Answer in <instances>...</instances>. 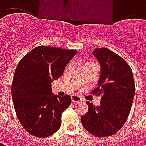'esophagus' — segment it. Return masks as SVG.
I'll use <instances>...</instances> for the list:
<instances>
[{
    "label": "esophagus",
    "mask_w": 146,
    "mask_h": 146,
    "mask_svg": "<svg viewBox=\"0 0 146 146\" xmlns=\"http://www.w3.org/2000/svg\"><path fill=\"white\" fill-rule=\"evenodd\" d=\"M72 102H73V103H76V102H80L82 101V99L80 98V97L79 96H77V95H73L72 97Z\"/></svg>",
    "instance_id": "esophagus-1"
}]
</instances>
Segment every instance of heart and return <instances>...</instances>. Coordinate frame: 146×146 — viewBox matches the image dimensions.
Returning <instances> with one entry per match:
<instances>
[{
  "mask_svg": "<svg viewBox=\"0 0 146 146\" xmlns=\"http://www.w3.org/2000/svg\"><path fill=\"white\" fill-rule=\"evenodd\" d=\"M90 63H92V62H90Z\"/></svg>",
  "mask_w": 146,
  "mask_h": 146,
  "instance_id": "1",
  "label": "heart"
}]
</instances>
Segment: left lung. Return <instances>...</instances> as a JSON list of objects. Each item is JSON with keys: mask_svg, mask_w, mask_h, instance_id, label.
<instances>
[{"mask_svg": "<svg viewBox=\"0 0 146 146\" xmlns=\"http://www.w3.org/2000/svg\"><path fill=\"white\" fill-rule=\"evenodd\" d=\"M93 54L101 65L98 87L92 94L101 96L99 106L87 102L88 111L81 116L84 127L97 137L119 131L129 116L135 92L133 73L124 59L110 49L95 48Z\"/></svg>", "mask_w": 146, "mask_h": 146, "instance_id": "obj_1", "label": "left lung"}]
</instances>
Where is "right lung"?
<instances>
[{"label":"right lung","instance_id":"right-lung-1","mask_svg":"<svg viewBox=\"0 0 146 146\" xmlns=\"http://www.w3.org/2000/svg\"><path fill=\"white\" fill-rule=\"evenodd\" d=\"M76 54V50L38 46L18 63L11 96L18 119L33 136L47 138L60 128L62 113L71 104V98L53 95L51 83L62 75Z\"/></svg>","mask_w":146,"mask_h":146}]
</instances>
